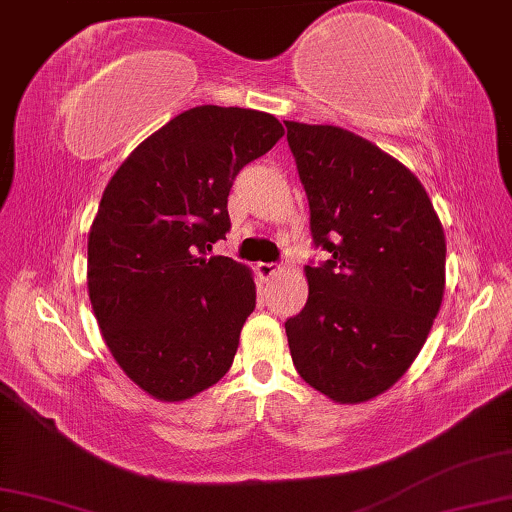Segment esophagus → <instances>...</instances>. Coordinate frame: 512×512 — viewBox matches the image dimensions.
Listing matches in <instances>:
<instances>
[{
  "label": "esophagus",
  "instance_id": "obj_1",
  "mask_svg": "<svg viewBox=\"0 0 512 512\" xmlns=\"http://www.w3.org/2000/svg\"><path fill=\"white\" fill-rule=\"evenodd\" d=\"M256 272H258V277H261V279H270L279 272V265L277 263H258Z\"/></svg>",
  "mask_w": 512,
  "mask_h": 512
}]
</instances>
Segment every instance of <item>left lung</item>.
<instances>
[{"instance_id": "left-lung-1", "label": "left lung", "mask_w": 512, "mask_h": 512, "mask_svg": "<svg viewBox=\"0 0 512 512\" xmlns=\"http://www.w3.org/2000/svg\"><path fill=\"white\" fill-rule=\"evenodd\" d=\"M311 210L309 300L286 320L290 357L313 389L364 403L419 355L444 297L446 240L410 169L336 125L283 121Z\"/></svg>"}]
</instances>
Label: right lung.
<instances>
[{
  "label": "right lung",
  "mask_w": 512,
  "mask_h": 512,
  "mask_svg": "<svg viewBox=\"0 0 512 512\" xmlns=\"http://www.w3.org/2000/svg\"><path fill=\"white\" fill-rule=\"evenodd\" d=\"M283 137L272 114L201 105L128 155L89 231L86 283L109 352L148 396L178 403L222 380L256 306L251 270L210 256L229 192Z\"/></svg>",
  "instance_id": "add662e5"
}]
</instances>
